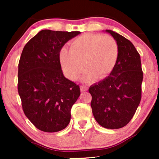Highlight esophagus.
<instances>
[{"label": "esophagus", "instance_id": "obj_1", "mask_svg": "<svg viewBox=\"0 0 159 159\" xmlns=\"http://www.w3.org/2000/svg\"><path fill=\"white\" fill-rule=\"evenodd\" d=\"M80 90H81L82 92H85V91L88 90V88L84 85H81L80 86Z\"/></svg>", "mask_w": 159, "mask_h": 159}]
</instances>
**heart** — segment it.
I'll return each mask as SVG.
<instances>
[{"mask_svg": "<svg viewBox=\"0 0 159 159\" xmlns=\"http://www.w3.org/2000/svg\"><path fill=\"white\" fill-rule=\"evenodd\" d=\"M119 56L118 43L114 38L98 34H85L76 38L71 48H61L58 58L67 77L76 80L84 66L81 79L90 83L107 77L114 70Z\"/></svg>", "mask_w": 159, "mask_h": 159, "instance_id": "b5f03b06", "label": "heart"}]
</instances>
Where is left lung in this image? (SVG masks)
I'll return each mask as SVG.
<instances>
[{
  "mask_svg": "<svg viewBox=\"0 0 159 159\" xmlns=\"http://www.w3.org/2000/svg\"><path fill=\"white\" fill-rule=\"evenodd\" d=\"M118 43L119 56L109 76L91 85V108L95 120L106 129H119L129 122L141 100L143 74L140 56L129 40L106 30Z\"/></svg>",
  "mask_w": 159,
  "mask_h": 159,
  "instance_id": "left-lung-1",
  "label": "left lung"
}]
</instances>
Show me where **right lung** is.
Segmentation results:
<instances>
[{"instance_id": "obj_1", "label": "right lung", "mask_w": 159, "mask_h": 159, "mask_svg": "<svg viewBox=\"0 0 159 159\" xmlns=\"http://www.w3.org/2000/svg\"><path fill=\"white\" fill-rule=\"evenodd\" d=\"M81 32L41 30L24 47L19 62L18 92L26 116L41 131L64 129L80 95L79 85L64 76L61 48Z\"/></svg>"}]
</instances>
